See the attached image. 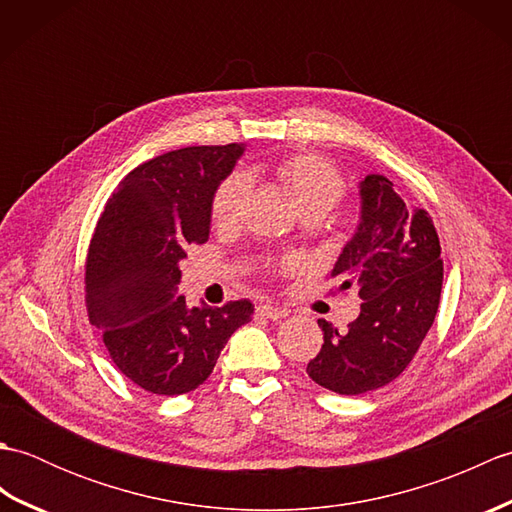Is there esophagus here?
<instances>
[{
  "mask_svg": "<svg viewBox=\"0 0 512 512\" xmlns=\"http://www.w3.org/2000/svg\"><path fill=\"white\" fill-rule=\"evenodd\" d=\"M257 314H259V317H264V319L277 321V319L288 317V310L273 306V303H262V306H257Z\"/></svg>",
  "mask_w": 512,
  "mask_h": 512,
  "instance_id": "34e87169",
  "label": "esophagus"
}]
</instances>
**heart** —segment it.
I'll use <instances>...</instances> for the list:
<instances>
[{"instance_id":"1","label":"heart","mask_w":512,"mask_h":512,"mask_svg":"<svg viewBox=\"0 0 512 512\" xmlns=\"http://www.w3.org/2000/svg\"><path fill=\"white\" fill-rule=\"evenodd\" d=\"M277 180L299 213L332 211L345 195V178L328 158L317 154L288 156L275 167ZM250 193V178L235 171L220 182L211 200V217L217 226H231L242 215Z\"/></svg>"}]
</instances>
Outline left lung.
Segmentation results:
<instances>
[{
  "mask_svg": "<svg viewBox=\"0 0 512 512\" xmlns=\"http://www.w3.org/2000/svg\"><path fill=\"white\" fill-rule=\"evenodd\" d=\"M361 222L336 259L339 290L356 288L361 314L339 332L319 319L321 352L308 363L314 383L341 396L385 387L416 356L442 290L440 239L429 213L409 206L385 176L358 184Z\"/></svg>",
  "mask_w": 512,
  "mask_h": 512,
  "instance_id": "obj_1",
  "label": "left lung"
}]
</instances>
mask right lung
<instances>
[{"label": "right lung", "mask_w": 512, "mask_h": 512, "mask_svg": "<svg viewBox=\"0 0 512 512\" xmlns=\"http://www.w3.org/2000/svg\"><path fill=\"white\" fill-rule=\"evenodd\" d=\"M244 145L184 147L151 158L118 182L96 224L85 262V303L121 372L158 396L202 385L253 303L189 308L180 262L204 244L211 200Z\"/></svg>", "instance_id": "obj_1"}]
</instances>
